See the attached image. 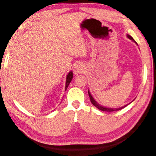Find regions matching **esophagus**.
Returning <instances> with one entry per match:
<instances>
[{
	"instance_id": "34e87169",
	"label": "esophagus",
	"mask_w": 156,
	"mask_h": 156,
	"mask_svg": "<svg viewBox=\"0 0 156 156\" xmlns=\"http://www.w3.org/2000/svg\"><path fill=\"white\" fill-rule=\"evenodd\" d=\"M84 66L83 64L81 63H76L75 64L74 67H73V70H74V73L75 74H80L82 73L84 71Z\"/></svg>"
}]
</instances>
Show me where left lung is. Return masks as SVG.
<instances>
[{"label": "left lung", "mask_w": 156, "mask_h": 156, "mask_svg": "<svg viewBox=\"0 0 156 156\" xmlns=\"http://www.w3.org/2000/svg\"><path fill=\"white\" fill-rule=\"evenodd\" d=\"M127 36H128V38H130V39H131L132 41H134V40H133V38H132L131 36H129V35H127ZM88 95H89V97H90V102L92 103V104L94 105V106H95L97 108H98L99 110H101V111H107V112H113V111H119V110H121V109H123V108H125V107H126L127 106V105H124V106H123V107H121V108H105V107H103V106H101V105H100L98 103H96L95 102V101L94 99H93V98L92 97V95H91V94L90 93V92H89L88 91Z\"/></svg>", "instance_id": "1"}]
</instances>
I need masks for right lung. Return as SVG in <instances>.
<instances>
[{
  "label": "right lung",
  "instance_id": "obj_1",
  "mask_svg": "<svg viewBox=\"0 0 156 156\" xmlns=\"http://www.w3.org/2000/svg\"><path fill=\"white\" fill-rule=\"evenodd\" d=\"M73 78V73L72 72H70L68 74L67 76V78H66V89H67L68 85H69V83H70V81H71Z\"/></svg>",
  "mask_w": 156,
  "mask_h": 156
}]
</instances>
